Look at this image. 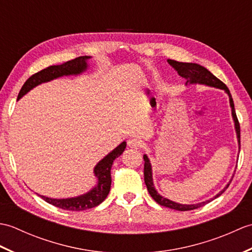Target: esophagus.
<instances>
[{
  "label": "esophagus",
  "instance_id": "esophagus-1",
  "mask_svg": "<svg viewBox=\"0 0 252 252\" xmlns=\"http://www.w3.org/2000/svg\"><path fill=\"white\" fill-rule=\"evenodd\" d=\"M127 146L130 148H134V149H138L143 146V142L137 137H132L127 141Z\"/></svg>",
  "mask_w": 252,
  "mask_h": 252
}]
</instances>
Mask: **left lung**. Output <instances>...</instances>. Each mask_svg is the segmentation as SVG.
<instances>
[{"mask_svg":"<svg viewBox=\"0 0 252 252\" xmlns=\"http://www.w3.org/2000/svg\"><path fill=\"white\" fill-rule=\"evenodd\" d=\"M168 63L171 67L174 68V70L178 71V73L182 78H185L187 80L186 84L199 83V84H205V85H209V87H213V88L221 89V90L225 91L229 97V105H231V107H232V116H233V120L235 122V130H236L238 146L240 149V126H239V122L237 119L236 112H235L232 95H231V93H229V90L227 89L226 85L224 84L220 79H218L216 76H213V74L209 71L208 69H206L205 67H202L200 65H198V63H181V62H176L173 60H168ZM144 161H145V163H144V181H145L148 192L153 197V199L156 202H158L160 206L168 207L170 209H174V210L189 211V210H194V209H198L202 206H205L206 203L210 202L211 200L215 199V198H218L219 196L222 195L224 190H225L229 185V183H228L226 185V187H224V189H222L218 195L215 196V198H212V199H210V200L195 203V205H182V203L174 202L172 200L168 199V198H164L160 194H158V191L155 189L154 182H153L152 164H151V162H149V159L146 155H144Z\"/></svg>","mask_w":252,"mask_h":252,"instance_id":"left-lung-1","label":"left lung"}]
</instances>
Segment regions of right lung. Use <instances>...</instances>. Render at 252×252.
<instances>
[{"instance_id":"add662e5","label":"right lung","mask_w":252,"mask_h":252,"mask_svg":"<svg viewBox=\"0 0 252 252\" xmlns=\"http://www.w3.org/2000/svg\"><path fill=\"white\" fill-rule=\"evenodd\" d=\"M90 58V56H80L74 58L72 61L63 63L62 65L50 66L43 69V70L32 74V76L25 82L23 88H21L17 100L23 97L25 94L28 93L30 90L35 88L36 85H39L41 83L49 82L51 80H54L63 76H72V74L77 76V74L82 73L83 71L87 70V68L89 66L87 62ZM126 146V143L122 142L119 146H117L114 151L109 153L106 157H104L95 165L94 175L98 180L97 185L94 186L92 189L87 192V194L80 195L78 197L66 198V199H54V198H49L41 195L39 196L46 202H49L51 205L57 208L63 209V210L82 211L98 206L99 203H101L106 199L107 195L109 194L111 185L110 170L112 163H114V160L125 152Z\"/></svg>"}]
</instances>
